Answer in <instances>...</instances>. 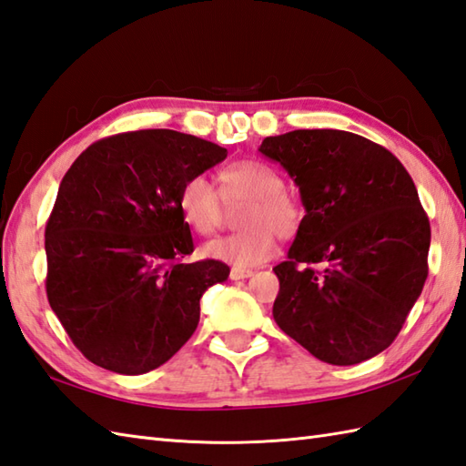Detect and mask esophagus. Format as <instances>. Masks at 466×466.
Masks as SVG:
<instances>
[{
  "label": "esophagus",
  "instance_id": "34e87169",
  "mask_svg": "<svg viewBox=\"0 0 466 466\" xmlns=\"http://www.w3.org/2000/svg\"><path fill=\"white\" fill-rule=\"evenodd\" d=\"M251 275H253L251 268H239V267H233L231 273H229V277L233 279V281H239V279H247V277H251Z\"/></svg>",
  "mask_w": 466,
  "mask_h": 466
}]
</instances>
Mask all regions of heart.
<instances>
[{"label": "heart", "mask_w": 466, "mask_h": 466, "mask_svg": "<svg viewBox=\"0 0 466 466\" xmlns=\"http://www.w3.org/2000/svg\"><path fill=\"white\" fill-rule=\"evenodd\" d=\"M221 195L205 175H191L181 185L179 211L195 233L211 235L223 219L225 201H247L241 209V233L219 237L203 247V255L227 265L249 268L273 257V231L287 239L303 221V209L285 191V179L273 165L257 159L235 161L221 171Z\"/></svg>", "instance_id": "obj_1"}]
</instances>
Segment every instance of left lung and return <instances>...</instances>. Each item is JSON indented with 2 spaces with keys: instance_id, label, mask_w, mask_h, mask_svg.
Here are the masks:
<instances>
[{
  "instance_id": "1",
  "label": "left lung",
  "mask_w": 466,
  "mask_h": 466,
  "mask_svg": "<svg viewBox=\"0 0 466 466\" xmlns=\"http://www.w3.org/2000/svg\"><path fill=\"white\" fill-rule=\"evenodd\" d=\"M305 217L273 267L275 323L319 360L357 365L385 350L427 281L431 225L402 163L339 129L265 137Z\"/></svg>"
}]
</instances>
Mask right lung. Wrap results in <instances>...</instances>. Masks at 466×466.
I'll return each instance as SVG.
<instances>
[{
  "mask_svg": "<svg viewBox=\"0 0 466 466\" xmlns=\"http://www.w3.org/2000/svg\"><path fill=\"white\" fill-rule=\"evenodd\" d=\"M227 157L211 141L171 129L93 143L61 179L46 227L47 299L74 345L119 375L161 367L199 323L221 261L193 253L181 185Z\"/></svg>",
  "mask_w": 466,
  "mask_h": 466,
  "instance_id": "right-lung-1",
  "label": "right lung"
}]
</instances>
